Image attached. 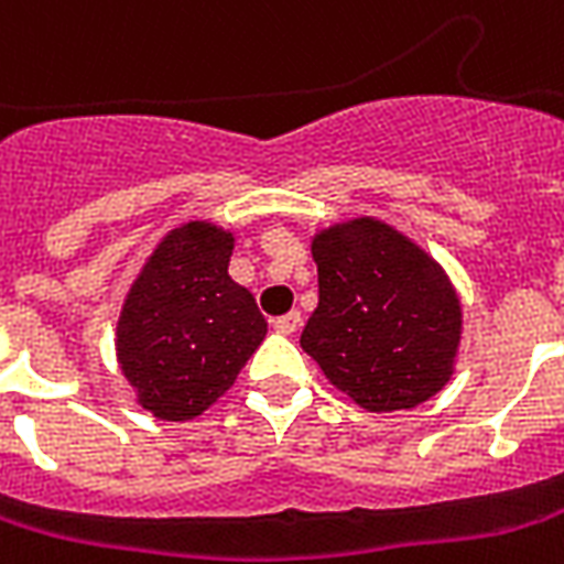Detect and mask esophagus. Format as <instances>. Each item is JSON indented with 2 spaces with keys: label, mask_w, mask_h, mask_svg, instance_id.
Segmentation results:
<instances>
[{
  "label": "esophagus",
  "mask_w": 564,
  "mask_h": 564,
  "mask_svg": "<svg viewBox=\"0 0 564 564\" xmlns=\"http://www.w3.org/2000/svg\"><path fill=\"white\" fill-rule=\"evenodd\" d=\"M301 325V313L299 311H292L286 313V316H281V319H274V330L278 334H295Z\"/></svg>",
  "instance_id": "34e87169"
}]
</instances>
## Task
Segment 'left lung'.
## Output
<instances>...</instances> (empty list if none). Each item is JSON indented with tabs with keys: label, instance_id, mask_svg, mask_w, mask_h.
<instances>
[{
	"label": "left lung",
	"instance_id": "1",
	"mask_svg": "<svg viewBox=\"0 0 564 564\" xmlns=\"http://www.w3.org/2000/svg\"><path fill=\"white\" fill-rule=\"evenodd\" d=\"M319 304L301 330L339 393L372 414L411 411L441 393L462 346V299L420 245L372 215L311 239Z\"/></svg>",
	"mask_w": 564,
	"mask_h": 564
}]
</instances>
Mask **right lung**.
Masks as SVG:
<instances>
[{"mask_svg": "<svg viewBox=\"0 0 564 564\" xmlns=\"http://www.w3.org/2000/svg\"><path fill=\"white\" fill-rule=\"evenodd\" d=\"M236 236L186 221L153 248L120 304L115 351L144 411L186 423L234 387L263 343V313L230 278Z\"/></svg>", "mask_w": 564, "mask_h": 564, "instance_id": "1", "label": "right lung"}]
</instances>
